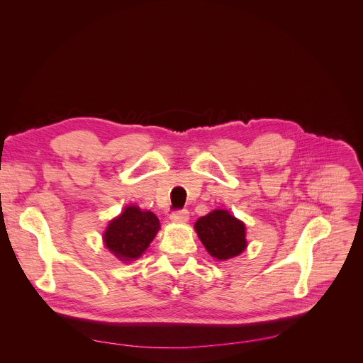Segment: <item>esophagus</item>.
<instances>
[{
  "label": "esophagus",
  "mask_w": 363,
  "mask_h": 363,
  "mask_svg": "<svg viewBox=\"0 0 363 363\" xmlns=\"http://www.w3.org/2000/svg\"><path fill=\"white\" fill-rule=\"evenodd\" d=\"M169 219L172 222H186L189 219V212L188 209H177L171 213Z\"/></svg>",
  "instance_id": "esophagus-1"
}]
</instances>
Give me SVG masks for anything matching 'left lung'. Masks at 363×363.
<instances>
[{
    "instance_id": "left-lung-1",
    "label": "left lung",
    "mask_w": 363,
    "mask_h": 363,
    "mask_svg": "<svg viewBox=\"0 0 363 363\" xmlns=\"http://www.w3.org/2000/svg\"><path fill=\"white\" fill-rule=\"evenodd\" d=\"M195 230L206 251L219 261L238 257L247 248L245 225L228 211L215 209L199 218Z\"/></svg>"
}]
</instances>
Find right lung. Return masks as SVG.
I'll use <instances>...</instances> for the list:
<instances>
[{
    "label": "right lung",
    "instance_id": "add662e5",
    "mask_svg": "<svg viewBox=\"0 0 363 363\" xmlns=\"http://www.w3.org/2000/svg\"><path fill=\"white\" fill-rule=\"evenodd\" d=\"M158 229L160 220L155 213L141 211L138 206H127L109 222L104 242L119 261H131L144 254Z\"/></svg>",
    "mask_w": 363,
    "mask_h": 363
}]
</instances>
